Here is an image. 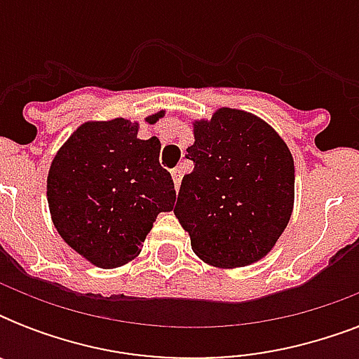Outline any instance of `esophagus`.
<instances>
[{
  "label": "esophagus",
  "instance_id": "1",
  "mask_svg": "<svg viewBox=\"0 0 359 359\" xmlns=\"http://www.w3.org/2000/svg\"><path fill=\"white\" fill-rule=\"evenodd\" d=\"M171 177H173L175 188H177V190H179V186H180V180H182V171H180L179 168H177V169H173V171H171Z\"/></svg>",
  "mask_w": 359,
  "mask_h": 359
}]
</instances>
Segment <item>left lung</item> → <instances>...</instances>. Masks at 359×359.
Here are the masks:
<instances>
[{"mask_svg":"<svg viewBox=\"0 0 359 359\" xmlns=\"http://www.w3.org/2000/svg\"><path fill=\"white\" fill-rule=\"evenodd\" d=\"M175 216L199 259L219 268L248 266L272 250L294 205L289 147L255 115L222 108L194 126Z\"/></svg>","mask_w":359,"mask_h":359,"instance_id":"obj_1","label":"left lung"}]
</instances>
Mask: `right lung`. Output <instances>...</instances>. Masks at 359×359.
Instances as JSON below:
<instances>
[{"mask_svg":"<svg viewBox=\"0 0 359 359\" xmlns=\"http://www.w3.org/2000/svg\"><path fill=\"white\" fill-rule=\"evenodd\" d=\"M162 114L149 117L156 123ZM158 137L140 140L126 119L86 123L55 154L48 205L61 238L100 268L141 251L160 212L173 210L175 184L160 165Z\"/></svg>","mask_w":359,"mask_h":359,"instance_id":"obj_1","label":"right lung"}]
</instances>
